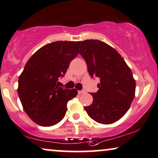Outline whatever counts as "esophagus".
I'll list each match as a JSON object with an SVG mask.
<instances>
[{
    "label": "esophagus",
    "mask_w": 158,
    "mask_h": 158,
    "mask_svg": "<svg viewBox=\"0 0 158 158\" xmlns=\"http://www.w3.org/2000/svg\"><path fill=\"white\" fill-rule=\"evenodd\" d=\"M83 93H85V91H83V90L78 91V94H83Z\"/></svg>",
    "instance_id": "obj_1"
}]
</instances>
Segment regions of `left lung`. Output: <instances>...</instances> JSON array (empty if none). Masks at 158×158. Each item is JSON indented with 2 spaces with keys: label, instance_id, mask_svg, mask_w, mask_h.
Returning a JSON list of instances; mask_svg holds the SVG:
<instances>
[{
  "label": "left lung",
  "instance_id": "8db88e82",
  "mask_svg": "<svg viewBox=\"0 0 158 158\" xmlns=\"http://www.w3.org/2000/svg\"><path fill=\"white\" fill-rule=\"evenodd\" d=\"M79 53L85 60L89 75L100 78L99 90L91 94V105L85 111L95 122L110 124L129 110L135 93V80L131 69L118 52L102 41L81 42Z\"/></svg>",
  "mask_w": 158,
  "mask_h": 158
}]
</instances>
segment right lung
<instances>
[{
    "label": "right lung",
    "mask_w": 158,
    "mask_h": 158,
    "mask_svg": "<svg viewBox=\"0 0 158 158\" xmlns=\"http://www.w3.org/2000/svg\"><path fill=\"white\" fill-rule=\"evenodd\" d=\"M81 42L57 41L35 52L18 80L17 92L25 112L39 125L50 127L61 122L68 101L77 94L75 89L58 85L69 63L78 54Z\"/></svg>",
    "instance_id": "add662e5"
}]
</instances>
